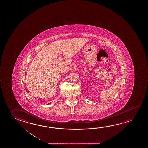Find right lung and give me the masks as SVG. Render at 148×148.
Wrapping results in <instances>:
<instances>
[{
	"mask_svg": "<svg viewBox=\"0 0 148 148\" xmlns=\"http://www.w3.org/2000/svg\"><path fill=\"white\" fill-rule=\"evenodd\" d=\"M49 104H51V103H49Z\"/></svg>",
	"mask_w": 148,
	"mask_h": 148,
	"instance_id": "add662e5",
	"label": "right lung"
}]
</instances>
